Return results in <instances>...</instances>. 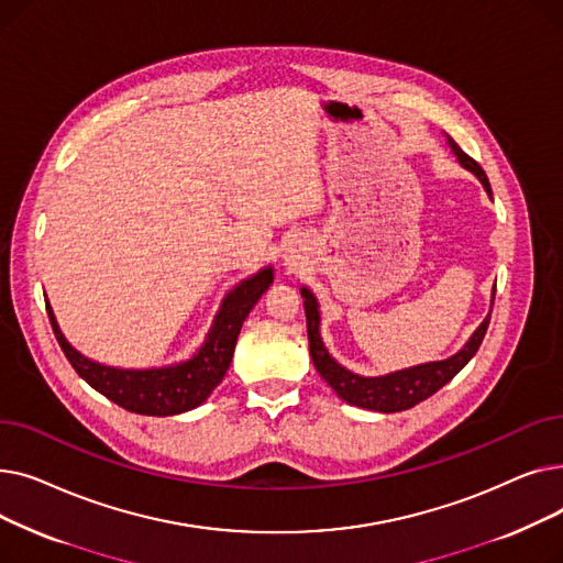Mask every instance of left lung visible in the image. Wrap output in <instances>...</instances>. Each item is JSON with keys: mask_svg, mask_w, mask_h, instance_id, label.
I'll return each mask as SVG.
<instances>
[{"mask_svg": "<svg viewBox=\"0 0 563 563\" xmlns=\"http://www.w3.org/2000/svg\"><path fill=\"white\" fill-rule=\"evenodd\" d=\"M448 145L452 147L456 162L475 175L482 183V187L486 189V194L493 196L488 177L482 170V166L472 157H467L452 136H448ZM301 297H303L306 321H308L310 356H312V363H314L319 376L327 380L329 386L338 393V397L344 399L346 404L367 408V410H378V412L408 410L416 404L429 399L433 393H438L442 386H445V383H450L470 363L472 356H475L486 331H488V323H490V312H488L486 319L477 327V331L470 335V340L454 353V356H450L445 361L412 365V367L397 369L390 374H380V376H363V374H356V372L346 369L344 365H340L331 356L329 349L323 346L321 331H319V327H321L319 301L312 294V289L301 287ZM493 299H495V287L490 294V310H493Z\"/></svg>", "mask_w": 563, "mask_h": 563, "instance_id": "obj_1", "label": "left lung"}]
</instances>
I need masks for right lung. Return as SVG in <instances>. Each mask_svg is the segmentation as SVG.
Wrapping results in <instances>:
<instances>
[{"label": "right lung", "instance_id": "add662e5", "mask_svg": "<svg viewBox=\"0 0 563 563\" xmlns=\"http://www.w3.org/2000/svg\"><path fill=\"white\" fill-rule=\"evenodd\" d=\"M272 283V264L262 266L257 274L236 283L223 297L212 327L194 356L162 367H113L84 356L58 329L49 301H45V306L58 344H62L66 358L88 386L130 412L166 418L180 416V412L200 406L212 395L230 367L236 335L242 331L244 319Z\"/></svg>", "mask_w": 563, "mask_h": 563}]
</instances>
